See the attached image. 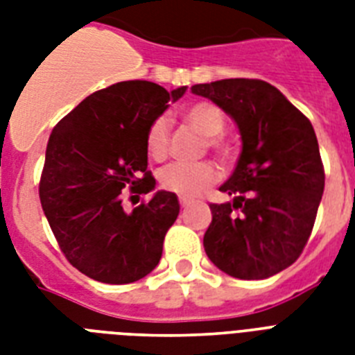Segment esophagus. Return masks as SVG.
Masks as SVG:
<instances>
[{"mask_svg": "<svg viewBox=\"0 0 355 355\" xmlns=\"http://www.w3.org/2000/svg\"><path fill=\"white\" fill-rule=\"evenodd\" d=\"M178 202H180V206H182V208H188V206L191 205L193 200H191V199H186V197H180V199H178Z\"/></svg>", "mask_w": 355, "mask_h": 355, "instance_id": "obj_1", "label": "esophagus"}]
</instances>
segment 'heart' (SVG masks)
<instances>
[{
	"instance_id": "heart-1",
	"label": "heart",
	"mask_w": 355,
	"mask_h": 355,
	"mask_svg": "<svg viewBox=\"0 0 355 355\" xmlns=\"http://www.w3.org/2000/svg\"><path fill=\"white\" fill-rule=\"evenodd\" d=\"M182 119L189 127L205 136V147L214 150L221 160L230 162L236 156V147L223 134L227 127V114L211 101H197L182 110ZM145 150L153 160H164L169 153V121L166 116H158L150 121L145 132ZM219 180V169L211 162L182 164L175 162L162 167L158 182L166 191L180 197H197L206 188Z\"/></svg>"
}]
</instances>
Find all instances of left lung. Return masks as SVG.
<instances>
[{"mask_svg":"<svg viewBox=\"0 0 355 355\" xmlns=\"http://www.w3.org/2000/svg\"><path fill=\"white\" fill-rule=\"evenodd\" d=\"M191 92L230 114L243 139L236 171L219 188L234 200L210 205L206 254L234 278H269L302 254L324 191L311 121L259 79H223Z\"/></svg>","mask_w":355,"mask_h":355,"instance_id":"obj_1","label":"left lung"}]
</instances>
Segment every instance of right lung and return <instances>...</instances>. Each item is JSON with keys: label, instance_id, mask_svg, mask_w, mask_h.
Instances as JSON below:
<instances>
[{"label": "right lung", "instance_id": "add662e5", "mask_svg": "<svg viewBox=\"0 0 355 355\" xmlns=\"http://www.w3.org/2000/svg\"><path fill=\"white\" fill-rule=\"evenodd\" d=\"M184 92L186 86L167 92L149 80H123L94 92L53 128L40 202L66 259L88 278L132 284L160 261L180 210L177 195L158 191L132 211L123 200L155 188L145 132Z\"/></svg>", "mask_w": 355, "mask_h": 355}]
</instances>
